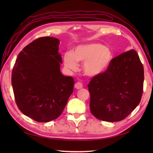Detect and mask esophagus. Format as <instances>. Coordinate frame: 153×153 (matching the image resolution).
<instances>
[{"label": "esophagus", "mask_w": 153, "mask_h": 153, "mask_svg": "<svg viewBox=\"0 0 153 153\" xmlns=\"http://www.w3.org/2000/svg\"><path fill=\"white\" fill-rule=\"evenodd\" d=\"M83 87V84L80 82H77L76 84H75V88L77 89H82Z\"/></svg>", "instance_id": "1"}]
</instances>
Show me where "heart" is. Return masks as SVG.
I'll list each match as a JSON object with an SVG mask.
<instances>
[{"label": "heart", "mask_w": 153, "mask_h": 153, "mask_svg": "<svg viewBox=\"0 0 153 153\" xmlns=\"http://www.w3.org/2000/svg\"><path fill=\"white\" fill-rule=\"evenodd\" d=\"M113 59L112 51L108 47L97 43L81 45L73 53L68 52L64 55V64L68 70H76L77 62H82L85 75L95 77L108 69Z\"/></svg>", "instance_id": "heart-1"}]
</instances>
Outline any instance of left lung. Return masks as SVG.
Instances as JSON below:
<instances>
[{
  "instance_id": "8db88e82",
  "label": "left lung",
  "mask_w": 153,
  "mask_h": 153,
  "mask_svg": "<svg viewBox=\"0 0 153 153\" xmlns=\"http://www.w3.org/2000/svg\"><path fill=\"white\" fill-rule=\"evenodd\" d=\"M143 81V66L135 50L114 58L106 71L87 85L91 112L102 121H121L140 102Z\"/></svg>"
}]
</instances>
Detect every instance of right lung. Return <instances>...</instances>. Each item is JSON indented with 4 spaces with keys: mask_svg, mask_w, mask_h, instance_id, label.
Masks as SVG:
<instances>
[{
    "mask_svg": "<svg viewBox=\"0 0 153 153\" xmlns=\"http://www.w3.org/2000/svg\"><path fill=\"white\" fill-rule=\"evenodd\" d=\"M60 41L38 38L19 53L12 72V85L19 110L38 122L56 119L73 93L74 80L60 71Z\"/></svg>",
    "mask_w": 153,
    "mask_h": 153,
    "instance_id": "obj_1",
    "label": "right lung"
}]
</instances>
